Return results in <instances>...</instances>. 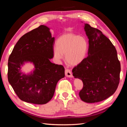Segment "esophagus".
<instances>
[{
    "label": "esophagus",
    "mask_w": 127,
    "mask_h": 127,
    "mask_svg": "<svg viewBox=\"0 0 127 127\" xmlns=\"http://www.w3.org/2000/svg\"><path fill=\"white\" fill-rule=\"evenodd\" d=\"M65 75L67 77H72V74L71 71L69 69H65Z\"/></svg>",
    "instance_id": "34e87169"
}]
</instances>
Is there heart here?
I'll return each mask as SVG.
<instances>
[{
  "label": "heart",
  "mask_w": 127,
  "mask_h": 127,
  "mask_svg": "<svg viewBox=\"0 0 127 127\" xmlns=\"http://www.w3.org/2000/svg\"><path fill=\"white\" fill-rule=\"evenodd\" d=\"M88 49V42L84 36L72 33L63 34L57 41L53 48L55 58L60 60L65 55L66 62L69 65H77L85 58Z\"/></svg>",
  "instance_id": "obj_1"
}]
</instances>
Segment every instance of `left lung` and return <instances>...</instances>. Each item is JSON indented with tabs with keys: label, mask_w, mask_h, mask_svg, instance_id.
<instances>
[{
	"label": "left lung",
	"mask_w": 127,
	"mask_h": 127,
	"mask_svg": "<svg viewBox=\"0 0 127 127\" xmlns=\"http://www.w3.org/2000/svg\"><path fill=\"white\" fill-rule=\"evenodd\" d=\"M88 38V56L72 70L75 78L82 80L79 92L82 100L96 103L104 100L116 91L121 66L116 48L100 30L85 24Z\"/></svg>",
	"instance_id": "1"
}]
</instances>
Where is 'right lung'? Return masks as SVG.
<instances>
[{
	"label": "right lung",
	"mask_w": 127,
	"mask_h": 127,
	"mask_svg": "<svg viewBox=\"0 0 127 127\" xmlns=\"http://www.w3.org/2000/svg\"><path fill=\"white\" fill-rule=\"evenodd\" d=\"M55 37L45 25L23 35L9 56L8 79L15 93L22 101L44 104L55 93L58 82L64 77L63 65L52 63ZM25 62H32L35 69L30 75L20 71Z\"/></svg>",
	"instance_id": "1"
}]
</instances>
